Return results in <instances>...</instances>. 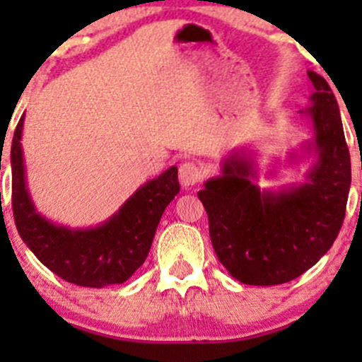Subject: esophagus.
<instances>
[{
  "mask_svg": "<svg viewBox=\"0 0 362 362\" xmlns=\"http://www.w3.org/2000/svg\"><path fill=\"white\" fill-rule=\"evenodd\" d=\"M202 168L196 163H191V160L182 163L180 168H178V180H180V184L184 185V187H192V185L198 184V182L202 180Z\"/></svg>",
  "mask_w": 362,
  "mask_h": 362,
  "instance_id": "34e87169",
  "label": "esophagus"
}]
</instances>
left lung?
Wrapping results in <instances>:
<instances>
[{
    "label": "left lung",
    "mask_w": 362,
    "mask_h": 362,
    "mask_svg": "<svg viewBox=\"0 0 362 362\" xmlns=\"http://www.w3.org/2000/svg\"><path fill=\"white\" fill-rule=\"evenodd\" d=\"M308 76L315 93L299 113L312 120L313 138L303 148L315 160L305 184L261 189L252 156L233 151L222 160V173L198 192L218 261L247 286L298 279L331 249L345 218L350 154L339 108L329 83L315 71Z\"/></svg>",
    "instance_id": "1"
}]
</instances>
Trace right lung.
I'll list each match as a JSON object with an SVG mask.
<instances>
[{"instance_id": "1", "label": "right lung", "mask_w": 362, "mask_h": 362, "mask_svg": "<svg viewBox=\"0 0 362 362\" xmlns=\"http://www.w3.org/2000/svg\"><path fill=\"white\" fill-rule=\"evenodd\" d=\"M24 115L12 140V208L17 231L29 250L69 284L101 287L122 284L147 259L164 208L180 191L177 166L136 189L119 211L96 228L71 229L36 210L28 184L21 138Z\"/></svg>"}]
</instances>
